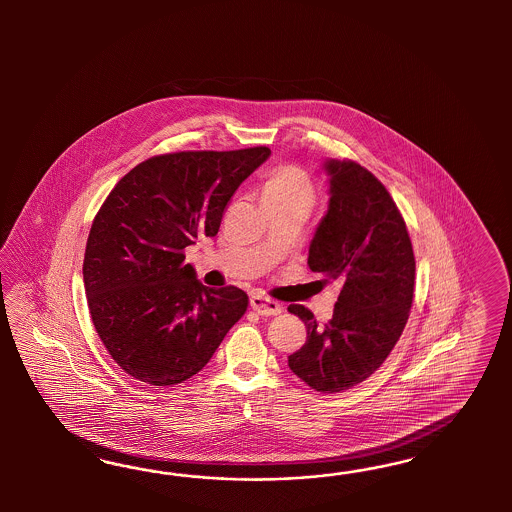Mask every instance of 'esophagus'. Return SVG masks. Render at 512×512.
Listing matches in <instances>:
<instances>
[{"label": "esophagus", "mask_w": 512, "mask_h": 512, "mask_svg": "<svg viewBox=\"0 0 512 512\" xmlns=\"http://www.w3.org/2000/svg\"><path fill=\"white\" fill-rule=\"evenodd\" d=\"M249 304H251L253 310L257 311L259 315H264V317L279 315L283 311L279 302L268 298V296L261 295V293H253L251 298H249Z\"/></svg>", "instance_id": "34e87169"}]
</instances>
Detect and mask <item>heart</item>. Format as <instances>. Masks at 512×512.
Instances as JSON below:
<instances>
[{
	"mask_svg": "<svg viewBox=\"0 0 512 512\" xmlns=\"http://www.w3.org/2000/svg\"><path fill=\"white\" fill-rule=\"evenodd\" d=\"M263 199H276V201H289V199H313V186L306 172L295 165H285L270 172L264 180Z\"/></svg>",
	"mask_w": 512,
	"mask_h": 512,
	"instance_id": "1",
	"label": "heart"
}]
</instances>
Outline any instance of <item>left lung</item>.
<instances>
[{"mask_svg": "<svg viewBox=\"0 0 512 512\" xmlns=\"http://www.w3.org/2000/svg\"><path fill=\"white\" fill-rule=\"evenodd\" d=\"M325 169L330 202L308 264L343 287L328 323L289 306L308 330L289 368L308 387L334 394L366 381L400 340L413 306L415 253L396 202L372 172L351 159H330Z\"/></svg>", "mask_w": 512, "mask_h": 512, "instance_id": "left-lung-1", "label": "left lung"}]
</instances>
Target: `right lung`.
<instances>
[{"label":"right lung","instance_id":"add662e5","mask_svg":"<svg viewBox=\"0 0 512 512\" xmlns=\"http://www.w3.org/2000/svg\"><path fill=\"white\" fill-rule=\"evenodd\" d=\"M270 148L154 155L110 191L93 217L84 289L114 362L154 387L201 372L248 310L234 287L202 285L184 249L216 236L234 191Z\"/></svg>","mask_w":512,"mask_h":512}]
</instances>
